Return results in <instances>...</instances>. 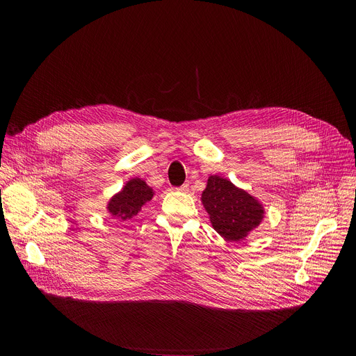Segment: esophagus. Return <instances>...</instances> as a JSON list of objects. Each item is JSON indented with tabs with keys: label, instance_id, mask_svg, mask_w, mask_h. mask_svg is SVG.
I'll use <instances>...</instances> for the list:
<instances>
[{
	"label": "esophagus",
	"instance_id": "34e87169",
	"mask_svg": "<svg viewBox=\"0 0 356 356\" xmlns=\"http://www.w3.org/2000/svg\"><path fill=\"white\" fill-rule=\"evenodd\" d=\"M177 191H180V192H188V191H189V183L181 184L180 188H177Z\"/></svg>",
	"mask_w": 356,
	"mask_h": 356
}]
</instances>
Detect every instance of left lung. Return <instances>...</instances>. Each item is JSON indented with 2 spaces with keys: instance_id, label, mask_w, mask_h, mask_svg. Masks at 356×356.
I'll list each match as a JSON object with an SVG mask.
<instances>
[{
  "instance_id": "1",
  "label": "left lung",
  "mask_w": 356,
  "mask_h": 356,
  "mask_svg": "<svg viewBox=\"0 0 356 356\" xmlns=\"http://www.w3.org/2000/svg\"><path fill=\"white\" fill-rule=\"evenodd\" d=\"M202 202L211 215L215 231L228 241H239L247 236L251 229L259 225L264 213L252 196L219 176L208 179Z\"/></svg>"
}]
</instances>
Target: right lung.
Returning <instances> with one entry per match:
<instances>
[{
	"mask_svg": "<svg viewBox=\"0 0 356 356\" xmlns=\"http://www.w3.org/2000/svg\"><path fill=\"white\" fill-rule=\"evenodd\" d=\"M153 197V189H149L145 181L140 179L129 180L124 189L112 197L108 203V211L120 218L128 220L134 218L143 208V204Z\"/></svg>",
	"mask_w": 356,
	"mask_h": 356,
	"instance_id": "right-lung-1",
	"label": "right lung"
}]
</instances>
